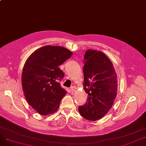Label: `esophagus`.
Returning <instances> with one entry per match:
<instances>
[{
  "instance_id": "34e87169",
  "label": "esophagus",
  "mask_w": 146,
  "mask_h": 146,
  "mask_svg": "<svg viewBox=\"0 0 146 146\" xmlns=\"http://www.w3.org/2000/svg\"><path fill=\"white\" fill-rule=\"evenodd\" d=\"M70 89H71V91L72 92H75V90H76V88L74 86H72Z\"/></svg>"
}]
</instances>
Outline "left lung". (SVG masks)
<instances>
[{"label": "left lung", "mask_w": 146, "mask_h": 146, "mask_svg": "<svg viewBox=\"0 0 146 146\" xmlns=\"http://www.w3.org/2000/svg\"><path fill=\"white\" fill-rule=\"evenodd\" d=\"M83 87L88 98L79 106L81 116L90 121L102 118L117 94V76L111 60L101 51H86L84 56Z\"/></svg>", "instance_id": "8db88e82"}]
</instances>
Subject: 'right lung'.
Returning a JSON list of instances; mask_svg holds the SVG:
<instances>
[{
    "label": "right lung",
    "mask_w": 146,
    "mask_h": 146,
    "mask_svg": "<svg viewBox=\"0 0 146 146\" xmlns=\"http://www.w3.org/2000/svg\"><path fill=\"white\" fill-rule=\"evenodd\" d=\"M72 54L64 47L46 45L35 51L26 61L22 74L23 90L29 105L40 114L56 111L67 94L60 85L64 74L59 66Z\"/></svg>",
    "instance_id": "1"
}]
</instances>
